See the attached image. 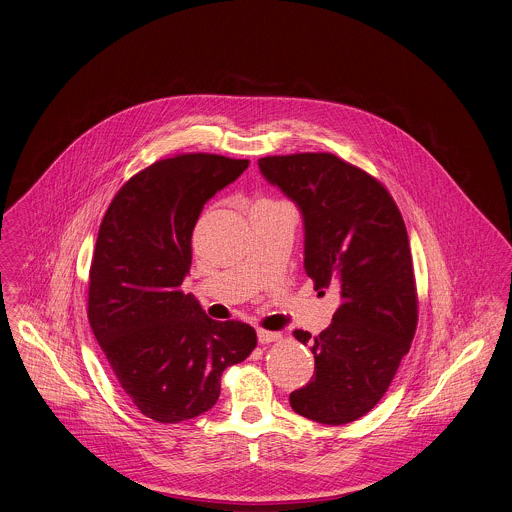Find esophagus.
<instances>
[{
    "instance_id": "obj_1",
    "label": "esophagus",
    "mask_w": 512,
    "mask_h": 512,
    "mask_svg": "<svg viewBox=\"0 0 512 512\" xmlns=\"http://www.w3.org/2000/svg\"><path fill=\"white\" fill-rule=\"evenodd\" d=\"M257 340L259 343H273L281 340L279 332H267V330H257Z\"/></svg>"
}]
</instances>
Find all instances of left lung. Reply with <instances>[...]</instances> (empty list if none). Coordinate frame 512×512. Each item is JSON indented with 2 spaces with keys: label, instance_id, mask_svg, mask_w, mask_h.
Segmentation results:
<instances>
[{
  "label": "left lung",
  "instance_id": "obj_1",
  "mask_svg": "<svg viewBox=\"0 0 512 512\" xmlns=\"http://www.w3.org/2000/svg\"><path fill=\"white\" fill-rule=\"evenodd\" d=\"M304 220V269L316 290H340L332 324L310 345L314 375L290 406L320 424H347L387 393L418 324L416 281L402 216L387 188L332 153L259 159Z\"/></svg>",
  "mask_w": 512,
  "mask_h": 512
}]
</instances>
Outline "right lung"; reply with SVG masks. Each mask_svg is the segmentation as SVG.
Segmentation results:
<instances>
[{
  "instance_id": "obj_1",
  "label": "right lung",
  "mask_w": 512,
  "mask_h": 512,
  "mask_svg": "<svg viewBox=\"0 0 512 512\" xmlns=\"http://www.w3.org/2000/svg\"><path fill=\"white\" fill-rule=\"evenodd\" d=\"M247 167L208 153L157 161L119 188L102 220L88 320L123 393L157 422L210 410L224 369L257 345L249 324L212 320L180 290L204 204Z\"/></svg>"
}]
</instances>
